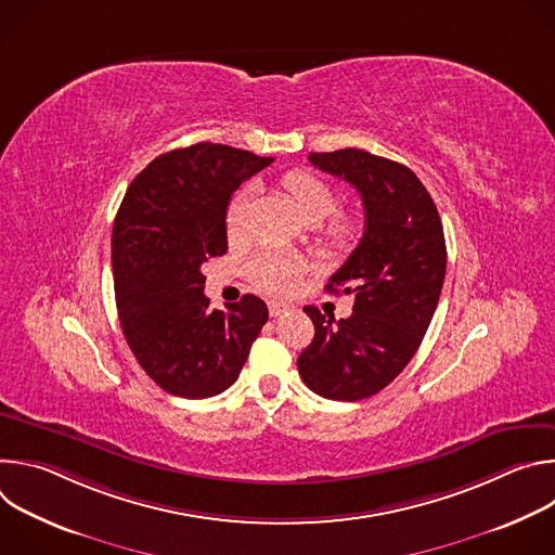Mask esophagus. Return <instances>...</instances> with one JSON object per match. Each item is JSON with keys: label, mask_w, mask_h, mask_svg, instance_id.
<instances>
[{"label": "esophagus", "mask_w": 555, "mask_h": 555, "mask_svg": "<svg viewBox=\"0 0 555 555\" xmlns=\"http://www.w3.org/2000/svg\"><path fill=\"white\" fill-rule=\"evenodd\" d=\"M287 309H289V305H285V302H279V300L268 302V311H270L272 319H276V315H283Z\"/></svg>", "instance_id": "obj_1"}]
</instances>
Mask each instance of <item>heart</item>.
Wrapping results in <instances>:
<instances>
[{
    "mask_svg": "<svg viewBox=\"0 0 555 555\" xmlns=\"http://www.w3.org/2000/svg\"><path fill=\"white\" fill-rule=\"evenodd\" d=\"M281 184L307 223H321L338 206V195L334 186L311 171H289L283 176ZM253 197H255L253 186H244L242 191L234 193V197L228 204L225 234L232 244L246 240ZM353 230H356V223L351 217H336L330 223L327 234L334 242H347L353 234ZM246 272L259 289L283 296L300 283L305 274V266L289 255H283L276 250H263L250 259Z\"/></svg>",
    "mask_w": 555,
    "mask_h": 555,
    "instance_id": "1",
    "label": "heart"
}]
</instances>
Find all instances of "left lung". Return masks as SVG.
Masks as SVG:
<instances>
[{
    "label": "left lung",
    "instance_id": "1",
    "mask_svg": "<svg viewBox=\"0 0 555 555\" xmlns=\"http://www.w3.org/2000/svg\"><path fill=\"white\" fill-rule=\"evenodd\" d=\"M309 163L360 193L364 232L327 283V292L353 294V313L336 321L302 307L313 340L298 373L327 400L358 402L398 377L424 340L446 276L443 225L426 186L400 163L362 149L309 153Z\"/></svg>",
    "mask_w": 555,
    "mask_h": 555
}]
</instances>
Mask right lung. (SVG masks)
Instances as JSON below:
<instances>
[{"instance_id": "obj_1", "label": "right lung", "mask_w": 555, "mask_h": 555, "mask_svg": "<svg viewBox=\"0 0 555 555\" xmlns=\"http://www.w3.org/2000/svg\"><path fill=\"white\" fill-rule=\"evenodd\" d=\"M272 157L197 142L163 153L129 184L112 232L122 334L144 373L171 395L212 398L232 386L268 321L246 294L210 309L202 266L228 250L225 210Z\"/></svg>"}]
</instances>
